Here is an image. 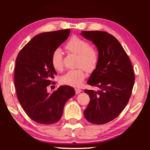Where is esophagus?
Listing matches in <instances>:
<instances>
[{
    "instance_id": "obj_1",
    "label": "esophagus",
    "mask_w": 150,
    "mask_h": 150,
    "mask_svg": "<svg viewBox=\"0 0 150 150\" xmlns=\"http://www.w3.org/2000/svg\"><path fill=\"white\" fill-rule=\"evenodd\" d=\"M75 93H76V94H79V93H80L82 91V90H81V89L77 88H76L75 89Z\"/></svg>"
}]
</instances>
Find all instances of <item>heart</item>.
Returning a JSON list of instances; mask_svg holds the SVG:
<instances>
[{"label":"heart","mask_w":150,"mask_h":150,"mask_svg":"<svg viewBox=\"0 0 150 150\" xmlns=\"http://www.w3.org/2000/svg\"><path fill=\"white\" fill-rule=\"evenodd\" d=\"M65 49L68 52L78 55V67H82L87 71H93L97 67L99 60V54L96 48L90 46V44L87 40L77 36L72 37L66 44ZM51 61L55 70L59 71L62 69L63 54L60 48L53 51ZM84 78V69L79 68L68 70L60 77V81L63 84L79 86L82 83Z\"/></svg>","instance_id":"heart-1"}]
</instances>
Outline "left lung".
Returning <instances> with one entry per match:
<instances>
[{
	"label": "left lung",
	"instance_id": "obj_1",
	"mask_svg": "<svg viewBox=\"0 0 150 150\" xmlns=\"http://www.w3.org/2000/svg\"><path fill=\"white\" fill-rule=\"evenodd\" d=\"M81 34L92 41L99 54L97 66L87 82L99 90H84L90 101L84 115L91 123L104 124L119 116L128 104L134 71L128 55L112 35L101 31H83Z\"/></svg>",
	"mask_w": 150,
	"mask_h": 150
}]
</instances>
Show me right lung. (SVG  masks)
Wrapping results in <instances>:
<instances>
[{"instance_id": "obj_1", "label": "right lung", "mask_w": 150, "mask_h": 150, "mask_svg": "<svg viewBox=\"0 0 150 150\" xmlns=\"http://www.w3.org/2000/svg\"><path fill=\"white\" fill-rule=\"evenodd\" d=\"M70 30L42 33L34 37L18 54L14 83L19 103L30 119L52 124L60 119L66 101L75 95L74 88L61 86L52 93L47 86L57 75L51 61L53 51L68 39Z\"/></svg>"}]
</instances>
